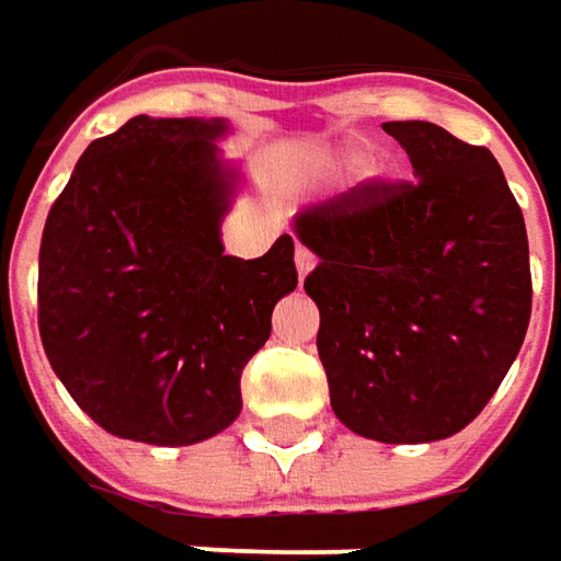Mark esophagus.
Segmentation results:
<instances>
[{"label":"esophagus","instance_id":"34e87169","mask_svg":"<svg viewBox=\"0 0 561 561\" xmlns=\"http://www.w3.org/2000/svg\"><path fill=\"white\" fill-rule=\"evenodd\" d=\"M295 266H298V276H308V273L318 266V256H314L308 247H301V243H298V250H295Z\"/></svg>","mask_w":561,"mask_h":561}]
</instances>
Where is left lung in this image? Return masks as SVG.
I'll use <instances>...</instances> for the list:
<instances>
[{
	"instance_id": "8db88e82",
	"label": "left lung",
	"mask_w": 561,
	"mask_h": 561,
	"mask_svg": "<svg viewBox=\"0 0 561 561\" xmlns=\"http://www.w3.org/2000/svg\"><path fill=\"white\" fill-rule=\"evenodd\" d=\"M414 179H366L295 218L318 253L305 291L333 414L379 443H433L472 424L517 359L530 247L488 147L431 122H385Z\"/></svg>"
}]
</instances>
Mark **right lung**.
I'll return each mask as SVG.
<instances>
[{"mask_svg": "<svg viewBox=\"0 0 561 561\" xmlns=\"http://www.w3.org/2000/svg\"><path fill=\"white\" fill-rule=\"evenodd\" d=\"M225 122L147 118L99 137L50 205L37 256L44 353L122 439L188 446L240 414V373L298 285L295 240L225 256Z\"/></svg>", "mask_w": 561, "mask_h": 561, "instance_id": "add662e5", "label": "right lung"}]
</instances>
